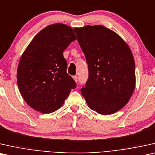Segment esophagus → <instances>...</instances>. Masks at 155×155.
I'll return each mask as SVG.
<instances>
[{
  "label": "esophagus",
  "instance_id": "obj_1",
  "mask_svg": "<svg viewBox=\"0 0 155 155\" xmlns=\"http://www.w3.org/2000/svg\"><path fill=\"white\" fill-rule=\"evenodd\" d=\"M73 78H74V81H75L76 82H77V81H78V77H77V76H74V77H73Z\"/></svg>",
  "mask_w": 155,
  "mask_h": 155
}]
</instances>
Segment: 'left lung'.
I'll return each mask as SVG.
<instances>
[{
    "instance_id": "obj_1",
    "label": "left lung",
    "mask_w": 155,
    "mask_h": 155,
    "mask_svg": "<svg viewBox=\"0 0 155 155\" xmlns=\"http://www.w3.org/2000/svg\"><path fill=\"white\" fill-rule=\"evenodd\" d=\"M86 56L88 79L81 93L90 109L109 115L124 107L136 86L132 52L121 36L102 25L75 28Z\"/></svg>"
}]
</instances>
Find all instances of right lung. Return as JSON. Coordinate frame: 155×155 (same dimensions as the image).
I'll list each match as a JSON object with an SVG mask.
<instances>
[{"label": "right lung", "instance_id": "right-lung-1", "mask_svg": "<svg viewBox=\"0 0 155 155\" xmlns=\"http://www.w3.org/2000/svg\"><path fill=\"white\" fill-rule=\"evenodd\" d=\"M77 39L73 29L53 24L34 36L21 55L17 71L18 88L34 110L49 114L60 108L77 84L67 73L63 52Z\"/></svg>", "mask_w": 155, "mask_h": 155}]
</instances>
